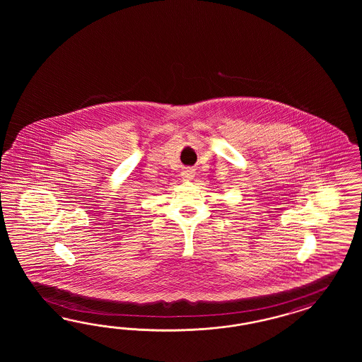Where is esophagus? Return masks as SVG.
Listing matches in <instances>:
<instances>
[{
	"mask_svg": "<svg viewBox=\"0 0 362 362\" xmlns=\"http://www.w3.org/2000/svg\"><path fill=\"white\" fill-rule=\"evenodd\" d=\"M194 174H195V170H194V168H186V170L182 171V176H183V179H186V180L192 179Z\"/></svg>",
	"mask_w": 362,
	"mask_h": 362,
	"instance_id": "34e87169",
	"label": "esophagus"
}]
</instances>
